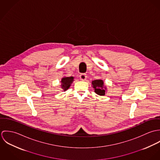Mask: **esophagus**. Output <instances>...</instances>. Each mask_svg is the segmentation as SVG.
<instances>
[{"label": "esophagus", "instance_id": "obj_1", "mask_svg": "<svg viewBox=\"0 0 160 160\" xmlns=\"http://www.w3.org/2000/svg\"><path fill=\"white\" fill-rule=\"evenodd\" d=\"M79 78H80V79L81 81H85L86 79V78H87V76H86V74L82 73V74H81L79 75Z\"/></svg>", "mask_w": 160, "mask_h": 160}]
</instances>
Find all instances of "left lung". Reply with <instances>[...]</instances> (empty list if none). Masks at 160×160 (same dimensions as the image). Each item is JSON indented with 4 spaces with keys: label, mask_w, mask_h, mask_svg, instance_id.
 <instances>
[{
    "label": "left lung",
    "mask_w": 160,
    "mask_h": 160,
    "mask_svg": "<svg viewBox=\"0 0 160 160\" xmlns=\"http://www.w3.org/2000/svg\"><path fill=\"white\" fill-rule=\"evenodd\" d=\"M92 87H93L95 92L100 96H104L107 91L106 86L102 79H97L92 81Z\"/></svg>",
    "instance_id": "8db88e82"
}]
</instances>
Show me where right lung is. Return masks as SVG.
I'll return each instance as SVG.
<instances>
[{"label": "right lung", "instance_id": "obj_1", "mask_svg": "<svg viewBox=\"0 0 160 160\" xmlns=\"http://www.w3.org/2000/svg\"><path fill=\"white\" fill-rule=\"evenodd\" d=\"M74 77L70 76V77H66L64 76L62 78L61 80V84L60 87L63 90V91H66L70 88L71 84L74 81Z\"/></svg>", "mask_w": 160, "mask_h": 160}]
</instances>
